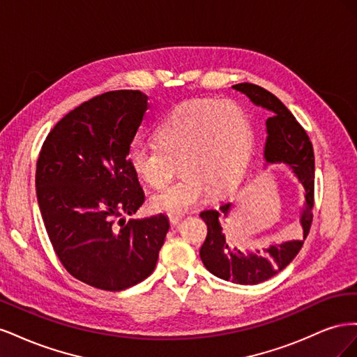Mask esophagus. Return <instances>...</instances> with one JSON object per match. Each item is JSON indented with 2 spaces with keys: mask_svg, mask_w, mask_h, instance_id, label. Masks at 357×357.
Listing matches in <instances>:
<instances>
[{
  "mask_svg": "<svg viewBox=\"0 0 357 357\" xmlns=\"http://www.w3.org/2000/svg\"><path fill=\"white\" fill-rule=\"evenodd\" d=\"M168 218H169V222H171L172 226H177L181 222V219H183L180 214H169Z\"/></svg>",
  "mask_w": 357,
  "mask_h": 357,
  "instance_id": "esophagus-1",
  "label": "esophagus"
}]
</instances>
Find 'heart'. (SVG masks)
Instances as JSON below:
<instances>
[{
    "label": "heart",
    "instance_id": "obj_1",
    "mask_svg": "<svg viewBox=\"0 0 357 357\" xmlns=\"http://www.w3.org/2000/svg\"><path fill=\"white\" fill-rule=\"evenodd\" d=\"M155 144L129 150L134 174L153 189L168 185L176 162L181 177L152 198L155 211L185 214L208 198L211 186L238 178L250 156L252 131L234 101L205 98L178 105L153 131Z\"/></svg>",
    "mask_w": 357,
    "mask_h": 357
}]
</instances>
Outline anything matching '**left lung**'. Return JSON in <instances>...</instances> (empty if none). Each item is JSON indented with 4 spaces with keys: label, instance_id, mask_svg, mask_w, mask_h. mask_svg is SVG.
I'll list each match as a JSON object with an SVG mask.
<instances>
[{
    "label": "left lung",
    "instance_id": "left-lung-1",
    "mask_svg": "<svg viewBox=\"0 0 357 357\" xmlns=\"http://www.w3.org/2000/svg\"><path fill=\"white\" fill-rule=\"evenodd\" d=\"M232 88L244 93L255 105L269 112L266 119V139L264 146L265 168L269 165H286L294 172L298 181L304 186V204H302L299 223L302 238L269 244L264 250L236 247L226 238L222 228V219L231 218L232 201H223L219 207L205 210L199 215L207 225L205 238L199 256L208 271L226 282L243 286H253L274 277L284 269L299 253L304 240L310 232L314 205V153L307 132L295 116L275 95L253 83L234 84Z\"/></svg>",
    "mask_w": 357,
    "mask_h": 357
}]
</instances>
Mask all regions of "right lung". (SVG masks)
I'll return each mask as SVG.
<instances>
[{
    "label": "right lung",
    "mask_w": 357,
    "mask_h": 357,
    "mask_svg": "<svg viewBox=\"0 0 357 357\" xmlns=\"http://www.w3.org/2000/svg\"><path fill=\"white\" fill-rule=\"evenodd\" d=\"M149 96L114 91L83 102L52 129L37 160V201L59 261L80 282L123 290L155 271L169 220L165 214L122 222L144 202L129 147Z\"/></svg>",
    "instance_id": "obj_1"
}]
</instances>
